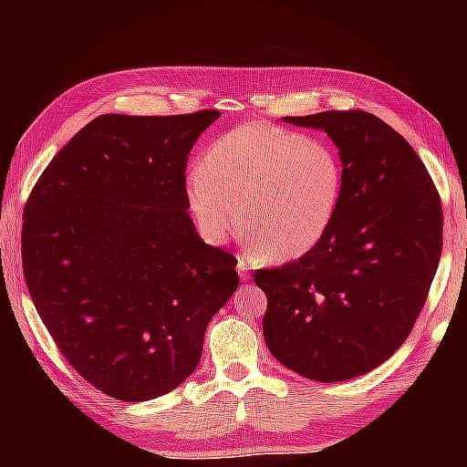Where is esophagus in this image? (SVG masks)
I'll return each instance as SVG.
<instances>
[{
	"mask_svg": "<svg viewBox=\"0 0 467 467\" xmlns=\"http://www.w3.org/2000/svg\"><path fill=\"white\" fill-rule=\"evenodd\" d=\"M236 270H239V275L243 282H249L251 280V272H249V264L244 257H239V264H236Z\"/></svg>",
	"mask_w": 467,
	"mask_h": 467,
	"instance_id": "1",
	"label": "esophagus"
}]
</instances>
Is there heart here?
<instances>
[{"label": "heart", "instance_id": "b5f03b06", "mask_svg": "<svg viewBox=\"0 0 467 467\" xmlns=\"http://www.w3.org/2000/svg\"><path fill=\"white\" fill-rule=\"evenodd\" d=\"M344 169L329 144L265 123L224 133L187 175L200 231L224 243L244 228L251 247L290 262L317 247L334 223Z\"/></svg>", "mask_w": 467, "mask_h": 467}]
</instances>
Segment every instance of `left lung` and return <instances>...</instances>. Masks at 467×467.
<instances>
[{"mask_svg":"<svg viewBox=\"0 0 467 467\" xmlns=\"http://www.w3.org/2000/svg\"><path fill=\"white\" fill-rule=\"evenodd\" d=\"M326 131L344 169L334 223L296 262L257 270L274 358L321 383L368 373L406 342L437 274L442 208L414 148L365 110L284 117Z\"/></svg>","mask_w":467,"mask_h":467,"instance_id":"8db88e82","label":"left lung"}]
</instances>
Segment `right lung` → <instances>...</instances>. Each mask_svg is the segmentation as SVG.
<instances>
[{
  "label": "right lung",
  "instance_id": "obj_1",
  "mask_svg": "<svg viewBox=\"0 0 467 467\" xmlns=\"http://www.w3.org/2000/svg\"><path fill=\"white\" fill-rule=\"evenodd\" d=\"M218 117L100 115L26 202L30 298L69 365L110 398L148 401L183 383L239 286L236 259L187 214V156Z\"/></svg>",
  "mask_w": 467,
  "mask_h": 467
}]
</instances>
